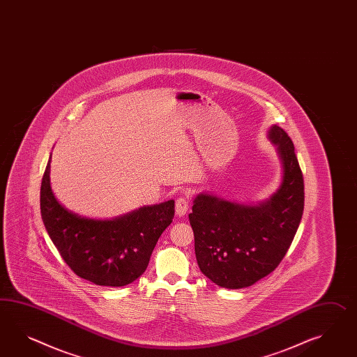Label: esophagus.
Returning a JSON list of instances; mask_svg holds the SVG:
<instances>
[{"label": "esophagus", "instance_id": "esophagus-1", "mask_svg": "<svg viewBox=\"0 0 357 357\" xmlns=\"http://www.w3.org/2000/svg\"><path fill=\"white\" fill-rule=\"evenodd\" d=\"M190 209V201L185 197H179L175 200V214L178 217H184Z\"/></svg>", "mask_w": 357, "mask_h": 357}]
</instances>
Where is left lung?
Returning <instances> with one entry per match:
<instances>
[{
    "instance_id": "1",
    "label": "left lung",
    "mask_w": 357,
    "mask_h": 357,
    "mask_svg": "<svg viewBox=\"0 0 357 357\" xmlns=\"http://www.w3.org/2000/svg\"><path fill=\"white\" fill-rule=\"evenodd\" d=\"M268 139L282 165L278 191L257 204L199 193L190 214L201 272L218 287L243 289L270 275L285 257L305 208V183L294 144L272 125Z\"/></svg>"
}]
</instances>
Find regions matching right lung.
<instances>
[{"label": "right lung", "mask_w": 357, "mask_h": 357, "mask_svg": "<svg viewBox=\"0 0 357 357\" xmlns=\"http://www.w3.org/2000/svg\"><path fill=\"white\" fill-rule=\"evenodd\" d=\"M41 183V217L61 258L77 276L100 287L129 285L143 275L157 241L174 218V200L143 206L114 219L82 217L64 208Z\"/></svg>", "instance_id": "add662e5"}]
</instances>
